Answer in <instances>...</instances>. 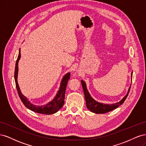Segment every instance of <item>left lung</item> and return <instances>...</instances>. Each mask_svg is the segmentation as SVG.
I'll list each match as a JSON object with an SVG mask.
<instances>
[{
    "label": "left lung",
    "instance_id": "8db88e82",
    "mask_svg": "<svg viewBox=\"0 0 146 146\" xmlns=\"http://www.w3.org/2000/svg\"><path fill=\"white\" fill-rule=\"evenodd\" d=\"M131 79H132V74H131ZM81 83H82V85L83 92H84V95H85L86 107L89 109L91 111L96 114H104V113H108L109 111H112V110L114 109L117 108L119 106L122 105L123 102H124L125 100L127 98L128 94H129L130 90V87H131V85H130L126 96L121 101H119V102H117L116 104H102V103L98 102L96 101L93 98H92L89 93V92H88L87 90L85 82L83 80H81Z\"/></svg>",
    "mask_w": 146,
    "mask_h": 146
}]
</instances>
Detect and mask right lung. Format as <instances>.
<instances>
[{
	"label": "right lung",
	"mask_w": 146,
	"mask_h": 146,
	"mask_svg": "<svg viewBox=\"0 0 146 146\" xmlns=\"http://www.w3.org/2000/svg\"><path fill=\"white\" fill-rule=\"evenodd\" d=\"M20 58H21V50L19 49V55H18V56H17V59L16 60V66H15V80L16 89H17V92H18V94L21 101L23 102V103L26 107L35 113L43 114H54L56 113L60 109H61V108L64 105L66 88V86H67V84H68L69 79L70 78V73L69 72L66 74L62 78V80H61V82L60 84V89L54 99L46 105H41V106L35 105L32 103H30V102L28 100L27 98L22 94V92L20 90L19 86L18 85V83H17L18 62H19V60H20Z\"/></svg>",
	"instance_id": "add662e5"
}]
</instances>
